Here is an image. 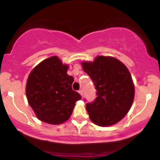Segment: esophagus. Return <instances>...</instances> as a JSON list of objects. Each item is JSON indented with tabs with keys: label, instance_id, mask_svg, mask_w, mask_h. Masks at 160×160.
Listing matches in <instances>:
<instances>
[{
	"label": "esophagus",
	"instance_id": "obj_1",
	"mask_svg": "<svg viewBox=\"0 0 160 160\" xmlns=\"http://www.w3.org/2000/svg\"><path fill=\"white\" fill-rule=\"evenodd\" d=\"M79 93H80V95H82V89L79 90Z\"/></svg>",
	"mask_w": 160,
	"mask_h": 160
}]
</instances>
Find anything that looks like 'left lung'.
I'll use <instances>...</instances> for the list:
<instances>
[{"label": "left lung", "instance_id": "obj_1", "mask_svg": "<svg viewBox=\"0 0 160 160\" xmlns=\"http://www.w3.org/2000/svg\"><path fill=\"white\" fill-rule=\"evenodd\" d=\"M81 65L97 90L95 100L86 105L90 120L99 126L118 122L127 114L135 96V87L128 68L117 58L103 56Z\"/></svg>", "mask_w": 160, "mask_h": 160}]
</instances>
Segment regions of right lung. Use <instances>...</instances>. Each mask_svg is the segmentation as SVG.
I'll use <instances>...</instances> for the list:
<instances>
[{"instance_id": "obj_1", "label": "right lung", "mask_w": 160, "mask_h": 160, "mask_svg": "<svg viewBox=\"0 0 160 160\" xmlns=\"http://www.w3.org/2000/svg\"><path fill=\"white\" fill-rule=\"evenodd\" d=\"M68 66L57 56L40 62L29 74L26 97L29 105L40 120L52 125L67 121L75 102L81 99L72 89L74 78L67 74Z\"/></svg>"}]
</instances>
